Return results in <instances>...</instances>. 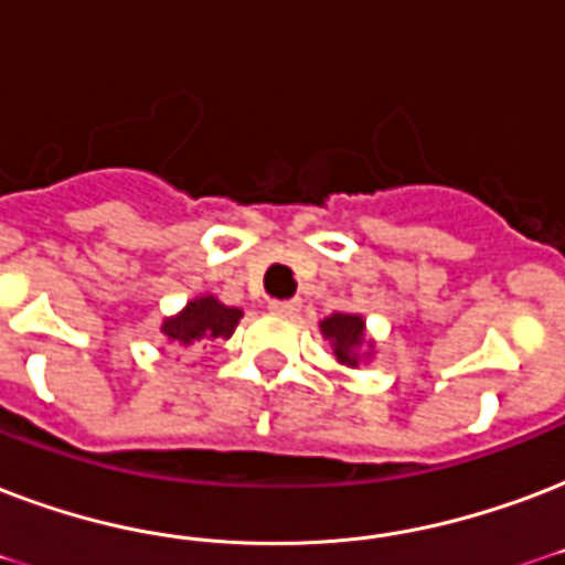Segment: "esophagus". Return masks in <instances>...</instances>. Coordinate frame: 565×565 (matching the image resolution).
<instances>
[{"instance_id":"1","label":"esophagus","mask_w":565,"mask_h":565,"mask_svg":"<svg viewBox=\"0 0 565 565\" xmlns=\"http://www.w3.org/2000/svg\"><path fill=\"white\" fill-rule=\"evenodd\" d=\"M269 311L278 317H292V313H299V301H269Z\"/></svg>"}]
</instances>
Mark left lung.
I'll return each instance as SVG.
<instances>
[{
  "instance_id": "8db88e82",
  "label": "left lung",
  "mask_w": 565,
  "mask_h": 565,
  "mask_svg": "<svg viewBox=\"0 0 565 565\" xmlns=\"http://www.w3.org/2000/svg\"><path fill=\"white\" fill-rule=\"evenodd\" d=\"M320 334L329 340L334 359L343 367L355 370L376 355V340L367 334V320L361 313H331V317L320 320Z\"/></svg>"
}]
</instances>
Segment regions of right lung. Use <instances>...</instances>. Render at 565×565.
Masks as SVG:
<instances>
[{
	"label": "right lung",
	"instance_id": "right-lung-1",
	"mask_svg": "<svg viewBox=\"0 0 565 565\" xmlns=\"http://www.w3.org/2000/svg\"><path fill=\"white\" fill-rule=\"evenodd\" d=\"M243 320V308L218 301L213 292L195 296L180 308L174 317H166L159 331L171 350L189 352L195 347H204L206 340H227Z\"/></svg>",
	"mask_w": 565,
	"mask_h": 565
}]
</instances>
